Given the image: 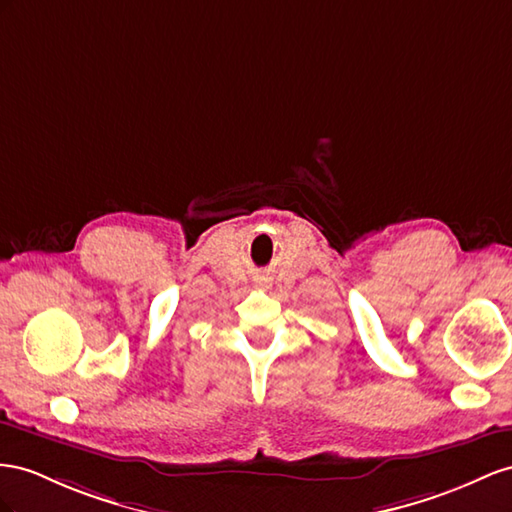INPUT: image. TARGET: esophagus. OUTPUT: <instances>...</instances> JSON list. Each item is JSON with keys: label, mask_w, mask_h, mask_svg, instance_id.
Returning a JSON list of instances; mask_svg holds the SVG:
<instances>
[{"label": "esophagus", "mask_w": 512, "mask_h": 512, "mask_svg": "<svg viewBox=\"0 0 512 512\" xmlns=\"http://www.w3.org/2000/svg\"><path fill=\"white\" fill-rule=\"evenodd\" d=\"M259 285H266V283H261V281H259Z\"/></svg>", "instance_id": "obj_1"}]
</instances>
